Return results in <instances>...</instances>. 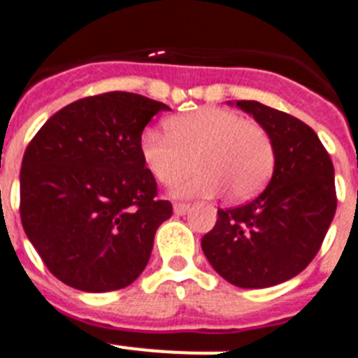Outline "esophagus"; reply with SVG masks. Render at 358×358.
<instances>
[{
	"instance_id": "esophagus-1",
	"label": "esophagus",
	"mask_w": 358,
	"mask_h": 358,
	"mask_svg": "<svg viewBox=\"0 0 358 358\" xmlns=\"http://www.w3.org/2000/svg\"><path fill=\"white\" fill-rule=\"evenodd\" d=\"M191 209V204H185V202H176L174 204V213L176 215H185Z\"/></svg>"
}]
</instances>
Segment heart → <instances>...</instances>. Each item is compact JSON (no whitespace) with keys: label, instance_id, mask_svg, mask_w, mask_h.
<instances>
[{"label":"heart","instance_id":"1","mask_svg":"<svg viewBox=\"0 0 358 358\" xmlns=\"http://www.w3.org/2000/svg\"><path fill=\"white\" fill-rule=\"evenodd\" d=\"M143 164L159 184L182 196H215L226 191L241 202L259 193L272 176L275 150L270 134L239 112L206 106L167 121V134L145 129L139 136Z\"/></svg>","mask_w":358,"mask_h":358}]
</instances>
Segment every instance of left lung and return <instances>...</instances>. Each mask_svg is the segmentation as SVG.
<instances>
[{"label": "left lung", "instance_id": "8db88e82", "mask_svg": "<svg viewBox=\"0 0 358 358\" xmlns=\"http://www.w3.org/2000/svg\"><path fill=\"white\" fill-rule=\"evenodd\" d=\"M237 106L270 134L274 174L259 196L219 209L202 250L226 281L264 289L298 275L318 254L336 211L335 167L315 130L298 117L257 101Z\"/></svg>", "mask_w": 358, "mask_h": 358}]
</instances>
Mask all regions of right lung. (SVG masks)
<instances>
[{
	"instance_id": "add662e5",
	"label": "right lung",
	"mask_w": 358,
	"mask_h": 358,
	"mask_svg": "<svg viewBox=\"0 0 358 358\" xmlns=\"http://www.w3.org/2000/svg\"><path fill=\"white\" fill-rule=\"evenodd\" d=\"M169 106L129 92L78 99L45 121L20 171V217L49 272L84 292L129 287L173 215L139 136Z\"/></svg>"
}]
</instances>
